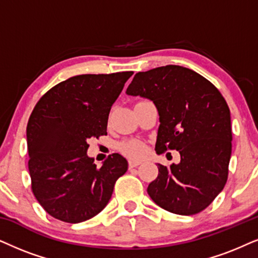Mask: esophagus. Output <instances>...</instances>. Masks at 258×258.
I'll return each mask as SVG.
<instances>
[{"label": "esophagus", "instance_id": "1", "mask_svg": "<svg viewBox=\"0 0 258 258\" xmlns=\"http://www.w3.org/2000/svg\"><path fill=\"white\" fill-rule=\"evenodd\" d=\"M139 164H142V161H137V159H132V161H130V163H128L130 168H131V169L138 167Z\"/></svg>", "mask_w": 258, "mask_h": 258}]
</instances>
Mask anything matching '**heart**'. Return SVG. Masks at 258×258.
<instances>
[{
    "instance_id": "obj_1",
    "label": "heart",
    "mask_w": 258,
    "mask_h": 258,
    "mask_svg": "<svg viewBox=\"0 0 258 258\" xmlns=\"http://www.w3.org/2000/svg\"><path fill=\"white\" fill-rule=\"evenodd\" d=\"M121 151L130 157L138 158L145 152V146L138 140H130V142L123 143L121 145Z\"/></svg>"
}]
</instances>
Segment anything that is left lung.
Wrapping results in <instances>:
<instances>
[{
	"instance_id": "8db88e82",
	"label": "left lung",
	"mask_w": 258,
	"mask_h": 258,
	"mask_svg": "<svg viewBox=\"0 0 258 258\" xmlns=\"http://www.w3.org/2000/svg\"><path fill=\"white\" fill-rule=\"evenodd\" d=\"M127 95L152 101L159 115L156 152H180L178 164H157L148 187L156 205L181 216L204 211L223 190L232 151L231 115L226 101L195 71L165 65L138 73Z\"/></svg>"
}]
</instances>
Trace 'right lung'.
<instances>
[{
  "label": "right lung",
  "instance_id": "obj_1",
  "mask_svg": "<svg viewBox=\"0 0 258 258\" xmlns=\"http://www.w3.org/2000/svg\"><path fill=\"white\" fill-rule=\"evenodd\" d=\"M132 75H78L51 88L35 105L27 123L32 190L56 219L77 224L95 217L127 171L119 153L97 168L87 155V140L107 135L110 108Z\"/></svg>",
  "mask_w": 258,
  "mask_h": 258
}]
</instances>
